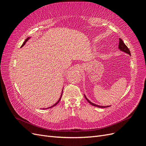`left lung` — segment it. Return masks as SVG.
Masks as SVG:
<instances>
[{"label": "left lung", "instance_id": "left-lung-1", "mask_svg": "<svg viewBox=\"0 0 146 146\" xmlns=\"http://www.w3.org/2000/svg\"><path fill=\"white\" fill-rule=\"evenodd\" d=\"M118 47L119 48V50L123 52H125V54H129V55L131 56V54H130V50L129 49V48L127 47V46L125 44L124 42H123V41L122 40L121 38H119V47ZM84 96H85V98L86 99V100L88 102H89L91 105L94 106V107H99V108H107V107H110V106H107V107H105V106H100V105H98L94 104H93L92 102H91L90 100H88V98L85 96V94H84Z\"/></svg>", "mask_w": 146, "mask_h": 146}]
</instances>
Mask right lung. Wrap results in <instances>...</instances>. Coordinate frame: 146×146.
<instances>
[{
  "instance_id": "1",
  "label": "right lung",
  "mask_w": 146,
  "mask_h": 146,
  "mask_svg": "<svg viewBox=\"0 0 146 146\" xmlns=\"http://www.w3.org/2000/svg\"><path fill=\"white\" fill-rule=\"evenodd\" d=\"M30 37H28L27 39H25V41L23 42V45H22V46H21V47H23V46H24L25 44V43H26V42H27L28 40H29V39H30ZM62 94H63V90H62V92H61V96H60V99H59V100H58V101H57L54 104V105H53L52 106V107H48V108H43V109H47V108H52V107H55V105H56L57 104H58V102H60V100H61V96H62Z\"/></svg>"
}]
</instances>
